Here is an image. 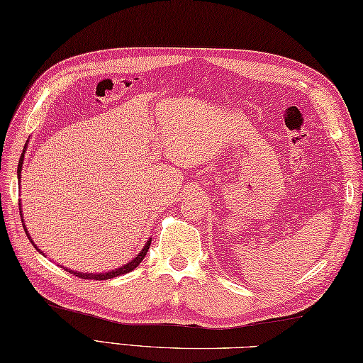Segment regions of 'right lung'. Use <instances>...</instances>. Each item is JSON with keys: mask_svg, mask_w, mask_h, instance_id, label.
<instances>
[{"mask_svg": "<svg viewBox=\"0 0 363 363\" xmlns=\"http://www.w3.org/2000/svg\"><path fill=\"white\" fill-rule=\"evenodd\" d=\"M23 157H25V154H21V157H20V162H18V179H20V172H21V164H23ZM21 209V207H20ZM20 215H21V212H20ZM23 217V215H21ZM21 221H23V218H21ZM25 228V226H23ZM25 230H26V228H25ZM26 235H28V238L30 240V237H29V234H28V230H26ZM33 242V240H30ZM150 245H151V242H148L145 245V248L138 252V256L133 260V262H129V264H126V265H123L121 268H118V269H113V272H109V273H101V274H94V273H90V274H87V273H78V272H73V269H67L68 273H72V274H74V276H78V277H81V279H96V281H106V279H112V277H117V276H121V274H126V273H129V272H133L134 268H137L138 267V264H140V262L145 259V256H146V252H148V250H150ZM34 248H37V246L34 245ZM37 251H40L37 248Z\"/></svg>", "mask_w": 363, "mask_h": 363, "instance_id": "add662e5", "label": "right lung"}]
</instances>
